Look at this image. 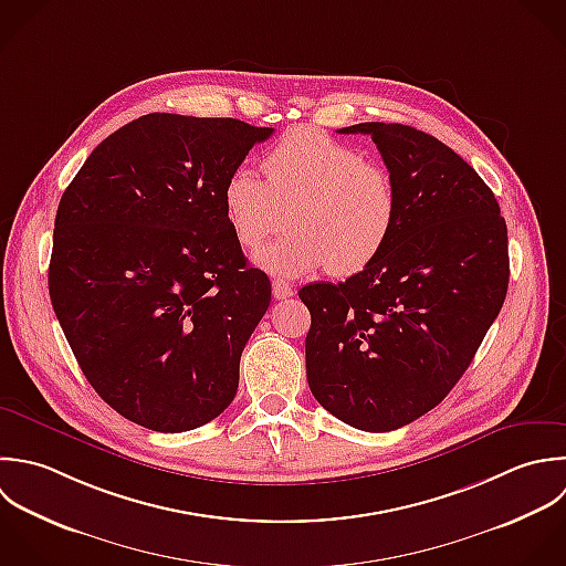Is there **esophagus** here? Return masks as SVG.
<instances>
[{
  "instance_id": "obj_1",
  "label": "esophagus",
  "mask_w": 566,
  "mask_h": 566,
  "mask_svg": "<svg viewBox=\"0 0 566 566\" xmlns=\"http://www.w3.org/2000/svg\"><path fill=\"white\" fill-rule=\"evenodd\" d=\"M295 291H293V286L289 284V282H284V280H273V297L275 300H286V297H291Z\"/></svg>"
}]
</instances>
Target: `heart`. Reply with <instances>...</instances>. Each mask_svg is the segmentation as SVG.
<instances>
[{"label": "heart", "mask_w": 566, "mask_h": 566, "mask_svg": "<svg viewBox=\"0 0 566 566\" xmlns=\"http://www.w3.org/2000/svg\"><path fill=\"white\" fill-rule=\"evenodd\" d=\"M264 180L233 169L222 187L224 218L249 251L284 227L289 233L262 251L258 264L295 277L317 269L355 275L388 247L399 196L390 171L315 127H295L262 160Z\"/></svg>", "instance_id": "heart-1"}]
</instances>
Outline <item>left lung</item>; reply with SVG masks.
Returning a JSON list of instances; mask_svg holds the SVG:
<instances>
[{
    "mask_svg": "<svg viewBox=\"0 0 566 566\" xmlns=\"http://www.w3.org/2000/svg\"><path fill=\"white\" fill-rule=\"evenodd\" d=\"M399 196L381 255L346 282L300 289L311 311L313 397L364 432L437 408L472 364L510 284L507 224L494 191L454 149L401 123H359Z\"/></svg>",
    "mask_w": 566,
    "mask_h": 566,
    "instance_id": "left-lung-1",
    "label": "left lung"
}]
</instances>
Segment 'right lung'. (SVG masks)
<instances>
[{
  "label": "right lung",
  "instance_id": "1",
  "mask_svg": "<svg viewBox=\"0 0 566 566\" xmlns=\"http://www.w3.org/2000/svg\"><path fill=\"white\" fill-rule=\"evenodd\" d=\"M273 127L154 112L109 134L61 196L48 289L98 397L154 432L229 408L271 304L222 209L227 176Z\"/></svg>",
  "mask_w": 566,
  "mask_h": 566
}]
</instances>
